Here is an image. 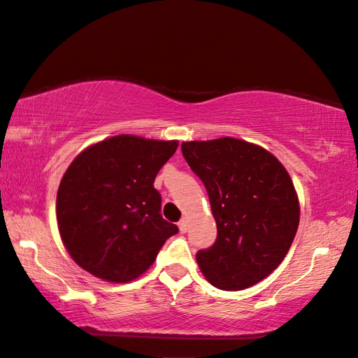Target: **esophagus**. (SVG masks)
<instances>
[{
	"instance_id": "34e87169",
	"label": "esophagus",
	"mask_w": 358,
	"mask_h": 358,
	"mask_svg": "<svg viewBox=\"0 0 358 358\" xmlns=\"http://www.w3.org/2000/svg\"><path fill=\"white\" fill-rule=\"evenodd\" d=\"M179 231H180V234H185L188 231V220L187 218H182L179 221Z\"/></svg>"
}]
</instances>
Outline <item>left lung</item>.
<instances>
[{"label": "left lung", "instance_id": "1", "mask_svg": "<svg viewBox=\"0 0 358 358\" xmlns=\"http://www.w3.org/2000/svg\"><path fill=\"white\" fill-rule=\"evenodd\" d=\"M182 154L204 182L218 235L196 262L213 287L237 292L271 274L299 226L288 171L271 152L245 140L184 141Z\"/></svg>", "mask_w": 358, "mask_h": 358}]
</instances>
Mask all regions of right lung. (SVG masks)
Listing matches in <instances>:
<instances>
[{"mask_svg": "<svg viewBox=\"0 0 358 358\" xmlns=\"http://www.w3.org/2000/svg\"><path fill=\"white\" fill-rule=\"evenodd\" d=\"M178 145L124 134L85 148L71 162L56 215L64 246L80 268L107 282H131L178 234L176 224L162 218L154 188Z\"/></svg>", "mask_w": 358, "mask_h": 358, "instance_id": "1", "label": "right lung"}]
</instances>
